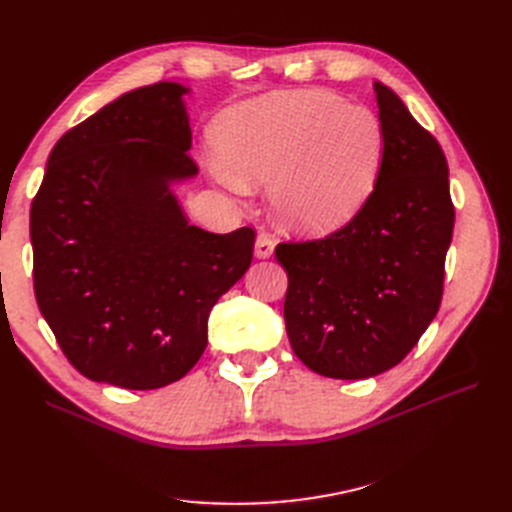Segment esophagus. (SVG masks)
Segmentation results:
<instances>
[{
	"instance_id": "obj_1",
	"label": "esophagus",
	"mask_w": 512,
	"mask_h": 512,
	"mask_svg": "<svg viewBox=\"0 0 512 512\" xmlns=\"http://www.w3.org/2000/svg\"><path fill=\"white\" fill-rule=\"evenodd\" d=\"M275 250V239L271 235H267V232H258L256 237V245H254V256L256 258H271Z\"/></svg>"
}]
</instances>
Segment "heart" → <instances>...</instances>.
I'll list each match as a JSON object with an SVG mask.
<instances>
[{
  "mask_svg": "<svg viewBox=\"0 0 512 512\" xmlns=\"http://www.w3.org/2000/svg\"><path fill=\"white\" fill-rule=\"evenodd\" d=\"M209 170L232 192L269 185L275 220L301 235L348 224L374 190L384 136L365 106L292 89L228 108L213 126Z\"/></svg>",
  "mask_w": 512,
  "mask_h": 512,
  "instance_id": "1",
  "label": "heart"
}]
</instances>
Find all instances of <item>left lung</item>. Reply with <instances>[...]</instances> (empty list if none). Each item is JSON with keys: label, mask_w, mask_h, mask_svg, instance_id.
<instances>
[{"label": "left lung", "mask_w": 512, "mask_h": 512, "mask_svg": "<svg viewBox=\"0 0 512 512\" xmlns=\"http://www.w3.org/2000/svg\"><path fill=\"white\" fill-rule=\"evenodd\" d=\"M374 91L384 136L374 192L331 237L275 247L290 346L337 380L374 378L416 346L438 314L455 224L438 141L393 89Z\"/></svg>", "instance_id": "obj_1"}]
</instances>
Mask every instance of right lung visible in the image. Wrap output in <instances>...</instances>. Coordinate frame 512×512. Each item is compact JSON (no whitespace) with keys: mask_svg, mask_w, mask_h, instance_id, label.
Segmentation results:
<instances>
[{"mask_svg":"<svg viewBox=\"0 0 512 512\" xmlns=\"http://www.w3.org/2000/svg\"><path fill=\"white\" fill-rule=\"evenodd\" d=\"M190 87L156 83L102 106L53 147L32 203L34 290L68 361L149 391L183 378L207 320L250 269L254 230L215 235L183 215Z\"/></svg>","mask_w":512,"mask_h":512,"instance_id":"1","label":"right lung"}]
</instances>
